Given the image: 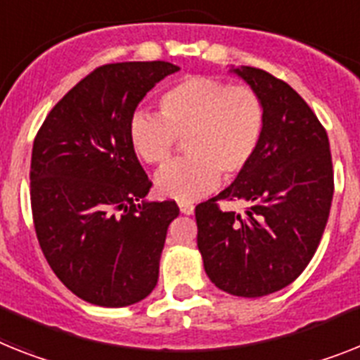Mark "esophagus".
<instances>
[{"label": "esophagus", "instance_id": "obj_1", "mask_svg": "<svg viewBox=\"0 0 360 360\" xmlns=\"http://www.w3.org/2000/svg\"><path fill=\"white\" fill-rule=\"evenodd\" d=\"M179 210H181V214H186V216H190V214H194V205L179 203Z\"/></svg>", "mask_w": 360, "mask_h": 360}]
</instances>
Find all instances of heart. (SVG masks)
<instances>
[{
    "label": "heart",
    "mask_w": 360,
    "mask_h": 360,
    "mask_svg": "<svg viewBox=\"0 0 360 360\" xmlns=\"http://www.w3.org/2000/svg\"><path fill=\"white\" fill-rule=\"evenodd\" d=\"M265 134V105L249 86L190 75L159 96V117L135 113L128 137L137 157L161 166L177 141L188 157L155 175L161 198L192 201L212 192L219 177L236 179L252 165Z\"/></svg>",
    "instance_id": "1"
}]
</instances>
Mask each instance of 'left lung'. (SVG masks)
I'll return each instance as SVG.
<instances>
[{
	"instance_id": "obj_1",
	"label": "left lung",
	"mask_w": 360,
	"mask_h": 360,
	"mask_svg": "<svg viewBox=\"0 0 360 360\" xmlns=\"http://www.w3.org/2000/svg\"><path fill=\"white\" fill-rule=\"evenodd\" d=\"M264 101L265 134L252 165L195 207L198 247L208 278L234 297L258 298L292 283L316 252L333 199L329 139L306 101L256 68L232 69ZM219 200H245L246 214Z\"/></svg>"
}]
</instances>
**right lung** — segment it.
Here are the masks:
<instances>
[{"label":"right lung","instance_id":"obj_1","mask_svg":"<svg viewBox=\"0 0 360 360\" xmlns=\"http://www.w3.org/2000/svg\"><path fill=\"white\" fill-rule=\"evenodd\" d=\"M179 71L170 62L105 63L54 105L36 134L31 208L47 264L78 298L126 307L157 285L175 201L139 199L152 181L128 126L146 93Z\"/></svg>","mask_w":360,"mask_h":360}]
</instances>
